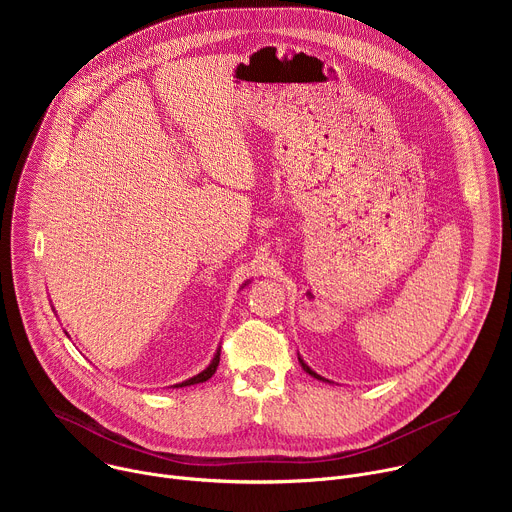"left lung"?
Instances as JSON below:
<instances>
[{
	"mask_svg": "<svg viewBox=\"0 0 512 512\" xmlns=\"http://www.w3.org/2000/svg\"><path fill=\"white\" fill-rule=\"evenodd\" d=\"M298 358H300V364H302V369H304V371H306V373H308V375H312V377H314V379H318V381H328V379H324V377H320V375H318V373H314V371H312V369H310V367H308V364H306V362H304V360H302V356H298ZM328 383H330V381H328Z\"/></svg>",
	"mask_w": 512,
	"mask_h": 512,
	"instance_id": "obj_1",
	"label": "left lung"
}]
</instances>
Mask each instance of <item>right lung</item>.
Masks as SVG:
<instances>
[{
  "mask_svg": "<svg viewBox=\"0 0 512 512\" xmlns=\"http://www.w3.org/2000/svg\"><path fill=\"white\" fill-rule=\"evenodd\" d=\"M247 285V283H245ZM218 360H221V348H216V352H214V358L210 360V364L208 367L202 371V373H198V375H194L192 379H188V381H182V383H178V385H174V387H190V385H196V383H204V381H208L214 373H216V367H218Z\"/></svg>",
  "mask_w": 512,
  "mask_h": 512,
  "instance_id": "obj_1",
  "label": "right lung"
}]
</instances>
